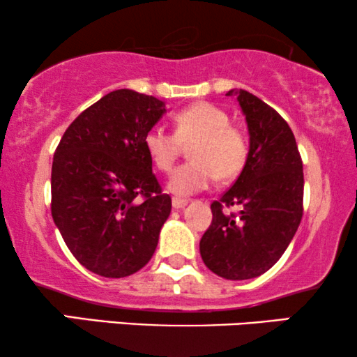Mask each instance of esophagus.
Here are the masks:
<instances>
[{
  "label": "esophagus",
  "instance_id": "esophagus-1",
  "mask_svg": "<svg viewBox=\"0 0 357 357\" xmlns=\"http://www.w3.org/2000/svg\"><path fill=\"white\" fill-rule=\"evenodd\" d=\"M172 206H174V209H183L185 206H187V202H185V199H180V198H174Z\"/></svg>",
  "mask_w": 357,
  "mask_h": 357
}]
</instances>
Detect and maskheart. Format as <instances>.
<instances>
[{
    "mask_svg": "<svg viewBox=\"0 0 357 357\" xmlns=\"http://www.w3.org/2000/svg\"><path fill=\"white\" fill-rule=\"evenodd\" d=\"M175 133L153 126L144 136L149 158L164 172L174 167L183 144L190 146L193 160L180 165L167 187L177 197L206 190L218 177L231 180L238 175L247 159V139L231 125L229 115L209 102H198L175 115Z\"/></svg>",
    "mask_w": 357,
    "mask_h": 357,
    "instance_id": "1",
    "label": "heart"
}]
</instances>
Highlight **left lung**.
I'll return each instance as SVG.
<instances>
[{"label": "left lung", "instance_id": "left-lung-1", "mask_svg": "<svg viewBox=\"0 0 357 357\" xmlns=\"http://www.w3.org/2000/svg\"><path fill=\"white\" fill-rule=\"evenodd\" d=\"M227 96L237 97L245 116L248 154L232 187L211 204L199 253L218 276L242 281L270 270L291 243L302 219L304 172L286 120L250 92L231 89Z\"/></svg>", "mask_w": 357, "mask_h": 357}]
</instances>
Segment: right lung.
Instances as JSON below:
<instances>
[{"label":"right lung","instance_id":"obj_1","mask_svg":"<svg viewBox=\"0 0 357 357\" xmlns=\"http://www.w3.org/2000/svg\"><path fill=\"white\" fill-rule=\"evenodd\" d=\"M165 112L153 96L109 92L68 126L53 155V221L96 275L130 276L154 255L172 202L160 192L144 136Z\"/></svg>","mask_w":357,"mask_h":357}]
</instances>
